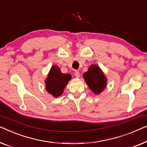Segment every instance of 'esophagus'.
Returning a JSON list of instances; mask_svg holds the SVG:
<instances>
[{"mask_svg":"<svg viewBox=\"0 0 147 147\" xmlns=\"http://www.w3.org/2000/svg\"><path fill=\"white\" fill-rule=\"evenodd\" d=\"M74 75H75V76H76V78H79L80 77V73H79V71H74Z\"/></svg>","mask_w":147,"mask_h":147,"instance_id":"obj_1","label":"esophagus"}]
</instances>
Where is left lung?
Masks as SVG:
<instances>
[{
	"label": "left lung",
	"mask_w": 147,
	"mask_h": 147,
	"mask_svg": "<svg viewBox=\"0 0 147 147\" xmlns=\"http://www.w3.org/2000/svg\"><path fill=\"white\" fill-rule=\"evenodd\" d=\"M83 76L88 86L96 94H100L106 86V78L98 65H91Z\"/></svg>",
	"instance_id": "8db88e82"
}]
</instances>
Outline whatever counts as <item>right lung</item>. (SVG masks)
Listing matches in <instances>:
<instances>
[{"label":"right lung","mask_w":147,"mask_h":147,"mask_svg":"<svg viewBox=\"0 0 147 147\" xmlns=\"http://www.w3.org/2000/svg\"><path fill=\"white\" fill-rule=\"evenodd\" d=\"M71 79V75L63 74L58 66H53L46 79V90L54 97L62 94L63 90L69 81Z\"/></svg>","instance_id":"add662e5"}]
</instances>
